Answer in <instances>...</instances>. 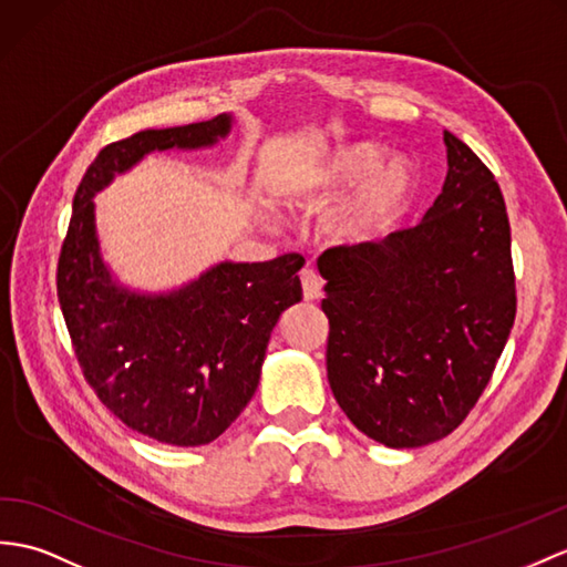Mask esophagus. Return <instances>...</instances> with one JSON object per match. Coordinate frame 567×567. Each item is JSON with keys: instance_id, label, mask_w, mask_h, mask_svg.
<instances>
[{"instance_id": "1", "label": "esophagus", "mask_w": 567, "mask_h": 567, "mask_svg": "<svg viewBox=\"0 0 567 567\" xmlns=\"http://www.w3.org/2000/svg\"><path fill=\"white\" fill-rule=\"evenodd\" d=\"M300 284H302V296H306V300H317L322 296V279L317 276L315 269H302Z\"/></svg>"}]
</instances>
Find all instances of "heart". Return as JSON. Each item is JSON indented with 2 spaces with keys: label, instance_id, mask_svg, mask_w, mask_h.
<instances>
[{
  "label": "heart",
  "instance_id": "b5f03b06",
  "mask_svg": "<svg viewBox=\"0 0 567 567\" xmlns=\"http://www.w3.org/2000/svg\"><path fill=\"white\" fill-rule=\"evenodd\" d=\"M378 144H347L312 163L284 189L288 204L320 209L351 187L353 195L341 204L329 224L331 236L343 243H368L388 233L416 192V171L402 158H384Z\"/></svg>",
  "mask_w": 567,
  "mask_h": 567
}]
</instances>
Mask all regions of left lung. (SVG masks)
<instances>
[{
	"mask_svg": "<svg viewBox=\"0 0 567 567\" xmlns=\"http://www.w3.org/2000/svg\"><path fill=\"white\" fill-rule=\"evenodd\" d=\"M443 140L447 177L419 226L317 259L329 388L358 431L396 450L466 419L517 312L503 192L472 148Z\"/></svg>",
	"mask_w": 567,
	"mask_h": 567,
	"instance_id": "8db88e82",
	"label": "left lung"
}]
</instances>
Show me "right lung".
Instances as JSON below:
<instances>
[{"label": "right lung", "mask_w": 567, "mask_h": 567, "mask_svg": "<svg viewBox=\"0 0 567 567\" xmlns=\"http://www.w3.org/2000/svg\"><path fill=\"white\" fill-rule=\"evenodd\" d=\"M233 115L146 130L105 146L81 179L58 265V296L84 378L132 431L165 445L216 440L250 402L271 329L302 298L300 255L218 261L165 293L122 286L105 265L95 202L154 151L218 144Z\"/></svg>", "instance_id": "right-lung-1"}]
</instances>
